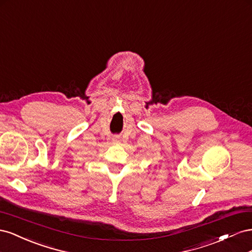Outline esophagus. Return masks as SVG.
<instances>
[{"instance_id": "1", "label": "esophagus", "mask_w": 252, "mask_h": 252, "mask_svg": "<svg viewBox=\"0 0 252 252\" xmlns=\"http://www.w3.org/2000/svg\"><path fill=\"white\" fill-rule=\"evenodd\" d=\"M112 140H113V142H119L120 137H119V136H114V137L112 138Z\"/></svg>"}]
</instances>
